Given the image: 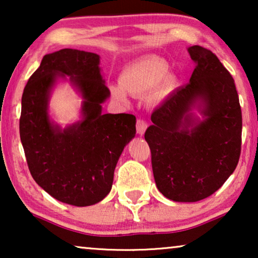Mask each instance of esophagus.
<instances>
[{"mask_svg":"<svg viewBox=\"0 0 258 258\" xmlns=\"http://www.w3.org/2000/svg\"><path fill=\"white\" fill-rule=\"evenodd\" d=\"M147 128H148V123L146 121H143V119H137L136 130H137V134H139V135L142 136L143 134L146 133Z\"/></svg>","mask_w":258,"mask_h":258,"instance_id":"obj_1","label":"esophagus"}]
</instances>
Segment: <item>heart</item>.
Returning a JSON list of instances; mask_svg holds the SVG:
<instances>
[{
  "label": "heart",
  "mask_w": 258,
  "mask_h": 258,
  "mask_svg": "<svg viewBox=\"0 0 258 258\" xmlns=\"http://www.w3.org/2000/svg\"><path fill=\"white\" fill-rule=\"evenodd\" d=\"M167 62L158 57H143L130 63L119 75V86H110L116 100L126 103V94L142 96L150 93L151 98L160 101L168 96L176 87V80L167 75Z\"/></svg>",
  "instance_id": "b5f03b06"
}]
</instances>
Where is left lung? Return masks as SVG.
<instances>
[{
    "label": "left lung",
    "mask_w": 258,
    "mask_h": 258,
    "mask_svg": "<svg viewBox=\"0 0 258 258\" xmlns=\"http://www.w3.org/2000/svg\"><path fill=\"white\" fill-rule=\"evenodd\" d=\"M188 52L196 63L189 83L155 109L144 134L157 189L175 202L213 195L241 154L242 111L234 79L208 49L192 45Z\"/></svg>",
    "instance_id": "1"
}]
</instances>
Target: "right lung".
Here are the masks:
<instances>
[{
	"mask_svg": "<svg viewBox=\"0 0 258 258\" xmlns=\"http://www.w3.org/2000/svg\"><path fill=\"white\" fill-rule=\"evenodd\" d=\"M61 80H69L83 98L81 118L66 128L48 114L52 89ZM109 96L100 56L76 49L44 55L24 88L20 136L28 167L59 202L88 207L110 192L118 158L135 137L136 117L102 114Z\"/></svg>",
	"mask_w": 258,
	"mask_h": 258,
	"instance_id": "obj_1",
	"label": "right lung"
}]
</instances>
